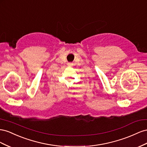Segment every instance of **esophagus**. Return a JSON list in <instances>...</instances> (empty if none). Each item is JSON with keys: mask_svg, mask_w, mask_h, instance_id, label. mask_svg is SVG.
Returning a JSON list of instances; mask_svg holds the SVG:
<instances>
[{"mask_svg": "<svg viewBox=\"0 0 147 147\" xmlns=\"http://www.w3.org/2000/svg\"><path fill=\"white\" fill-rule=\"evenodd\" d=\"M68 65L69 66H71L73 65V64L71 63H68Z\"/></svg>", "mask_w": 147, "mask_h": 147, "instance_id": "34e87169", "label": "esophagus"}]
</instances>
